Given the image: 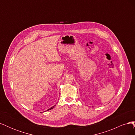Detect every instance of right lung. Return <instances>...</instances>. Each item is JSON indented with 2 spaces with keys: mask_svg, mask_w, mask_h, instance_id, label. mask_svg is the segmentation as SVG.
Returning a JSON list of instances; mask_svg holds the SVG:
<instances>
[{
  "mask_svg": "<svg viewBox=\"0 0 135 135\" xmlns=\"http://www.w3.org/2000/svg\"><path fill=\"white\" fill-rule=\"evenodd\" d=\"M55 106H54V107H51V108H50V109H48V110H47V111H48V110H51V109H52L53 108H55Z\"/></svg>",
  "mask_w": 135,
  "mask_h": 135,
  "instance_id": "obj_1",
  "label": "right lung"
}]
</instances>
